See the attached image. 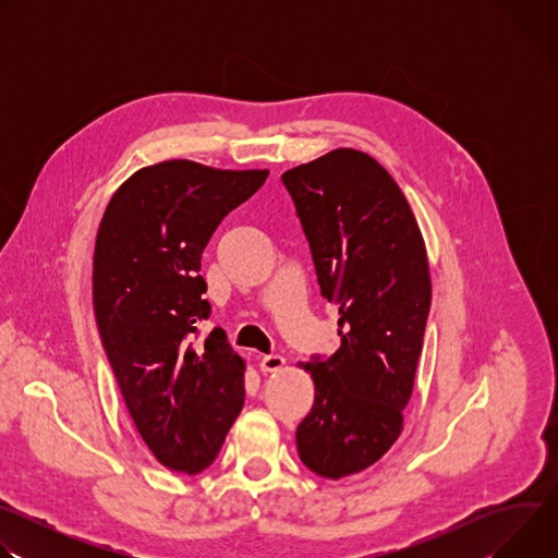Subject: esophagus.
Masks as SVG:
<instances>
[{
    "instance_id": "obj_1",
    "label": "esophagus",
    "mask_w": 558,
    "mask_h": 558,
    "mask_svg": "<svg viewBox=\"0 0 558 558\" xmlns=\"http://www.w3.org/2000/svg\"><path fill=\"white\" fill-rule=\"evenodd\" d=\"M284 366V357L282 355H265L263 360H260V371L263 373H276V371H280Z\"/></svg>"
}]
</instances>
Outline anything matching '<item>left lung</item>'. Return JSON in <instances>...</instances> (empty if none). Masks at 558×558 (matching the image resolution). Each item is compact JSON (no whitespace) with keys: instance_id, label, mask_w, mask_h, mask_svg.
<instances>
[{"instance_id":"8db88e82","label":"left lung","mask_w":558,"mask_h":558,"mask_svg":"<svg viewBox=\"0 0 558 558\" xmlns=\"http://www.w3.org/2000/svg\"><path fill=\"white\" fill-rule=\"evenodd\" d=\"M317 284L338 304L340 349L304 364L315 384L295 430L302 463L342 480L402 435L430 311L426 245L400 185L373 156L340 147L282 174Z\"/></svg>"}]
</instances>
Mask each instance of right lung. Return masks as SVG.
I'll use <instances>...</instances> for the list:
<instances>
[{"instance_id":"add662e5","label":"right lung","mask_w":558,"mask_h":558,"mask_svg":"<svg viewBox=\"0 0 558 558\" xmlns=\"http://www.w3.org/2000/svg\"><path fill=\"white\" fill-rule=\"evenodd\" d=\"M267 177L185 158L147 166L114 192L97 231L99 336L136 430L177 472L205 470L245 404V360L225 331L196 344L211 313L198 271L220 220Z\"/></svg>"}]
</instances>
